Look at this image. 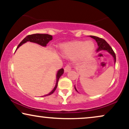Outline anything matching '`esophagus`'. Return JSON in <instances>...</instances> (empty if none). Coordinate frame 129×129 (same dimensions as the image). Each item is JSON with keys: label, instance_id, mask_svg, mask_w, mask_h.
<instances>
[{"label": "esophagus", "instance_id": "esophagus-1", "mask_svg": "<svg viewBox=\"0 0 129 129\" xmlns=\"http://www.w3.org/2000/svg\"><path fill=\"white\" fill-rule=\"evenodd\" d=\"M72 69V67H71V66L70 64H67L66 66H65L64 68V72H68L70 71Z\"/></svg>", "mask_w": 129, "mask_h": 129}]
</instances>
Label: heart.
I'll return each instance as SVG.
<instances>
[{
	"instance_id": "heart-1",
	"label": "heart",
	"mask_w": 129,
	"mask_h": 129,
	"mask_svg": "<svg viewBox=\"0 0 129 129\" xmlns=\"http://www.w3.org/2000/svg\"><path fill=\"white\" fill-rule=\"evenodd\" d=\"M95 49L92 41H74L60 46L61 54L64 56L73 58L77 57L78 60L86 59L91 55Z\"/></svg>"
}]
</instances>
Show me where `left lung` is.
<instances>
[{
    "instance_id": "8db88e82",
    "label": "left lung",
    "mask_w": 129,
    "mask_h": 129,
    "mask_svg": "<svg viewBox=\"0 0 129 129\" xmlns=\"http://www.w3.org/2000/svg\"><path fill=\"white\" fill-rule=\"evenodd\" d=\"M90 37L93 38L94 39H95L96 41L98 43V48L96 49L97 51H99L101 50H106L108 52H109V53L111 54V55H112L114 58V60H115V63L116 61V55L114 51L112 50V48H111L108 44L106 42V41L105 40V39H102V38H100L99 37H97V36H90ZM75 89L76 91H77V89H76L75 87Z\"/></svg>"
}]
</instances>
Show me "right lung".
<instances>
[{
    "instance_id": "obj_1",
    "label": "right lung",
    "mask_w": 129,
    "mask_h": 129,
    "mask_svg": "<svg viewBox=\"0 0 129 129\" xmlns=\"http://www.w3.org/2000/svg\"><path fill=\"white\" fill-rule=\"evenodd\" d=\"M52 36L51 35H48V34H39V33H36V34L29 35L27 36L20 43V44L18 45L17 49L19 47H20L21 45H23V44H24V43L27 42V41L36 43V44H39V45L45 47L48 43L49 42V41L52 40ZM63 73H64V69H60L59 71H58V72H57V75L56 85H55L54 88L52 90V91L51 92H50L49 94H48L45 95V96H48V95H51V94H52L54 92L55 90H56L57 84H58V79H59L60 77H61L62 75H63Z\"/></svg>"
}]
</instances>
